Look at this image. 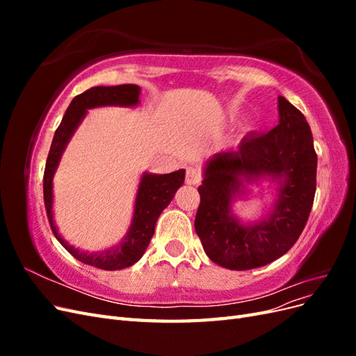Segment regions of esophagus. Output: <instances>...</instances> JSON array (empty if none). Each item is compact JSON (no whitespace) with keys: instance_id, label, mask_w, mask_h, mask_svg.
I'll list each match as a JSON object with an SVG mask.
<instances>
[{"instance_id":"esophagus-1","label":"esophagus","mask_w":356,"mask_h":356,"mask_svg":"<svg viewBox=\"0 0 356 356\" xmlns=\"http://www.w3.org/2000/svg\"><path fill=\"white\" fill-rule=\"evenodd\" d=\"M202 181V174L200 170L196 168H188L187 174H186V182L190 186H197L199 182Z\"/></svg>"}]
</instances>
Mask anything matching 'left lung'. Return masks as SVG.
Segmentation results:
<instances>
[{
	"label": "left lung",
	"instance_id": "8db88e82",
	"mask_svg": "<svg viewBox=\"0 0 356 356\" xmlns=\"http://www.w3.org/2000/svg\"><path fill=\"white\" fill-rule=\"evenodd\" d=\"M318 156L310 127L300 110L279 96V124L245 138L236 152L215 154L204 168L195 229L207 255L230 270H250L282 257L309 220L316 191ZM260 176L282 177L275 212L243 228L229 215V202L244 182Z\"/></svg>",
	"mask_w": 356,
	"mask_h": 356
}]
</instances>
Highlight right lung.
Listing matches in <instances>:
<instances>
[{"instance_id":"right-lung-1","label":"right lung","mask_w":356,"mask_h":356,"mask_svg":"<svg viewBox=\"0 0 356 356\" xmlns=\"http://www.w3.org/2000/svg\"><path fill=\"white\" fill-rule=\"evenodd\" d=\"M139 88L136 84H122V86H98V88L88 89L86 92L75 96L71 101L68 110L65 111L59 127L50 145V152L46 161L44 178H42V193H44V207L47 218L53 234L60 245L79 261L93 266L102 270H117L135 264L145 252L147 246L154 234L156 221L172 197L175 196L177 190L182 186L186 177V170L179 169L166 175H152L145 174L139 184L138 196L135 202L134 222L131 225L124 241L111 250H106L99 254H86L75 250L68 245L58 234V230L53 222L51 213V179L58 168L62 152L65 149L75 127L79 126L86 110L101 105H136L139 101Z\"/></svg>"}]
</instances>
